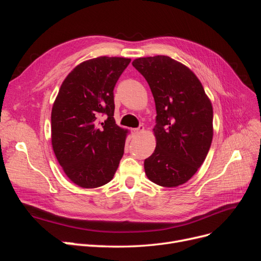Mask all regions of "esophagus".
<instances>
[{"label":"esophagus","instance_id":"1","mask_svg":"<svg viewBox=\"0 0 261 261\" xmlns=\"http://www.w3.org/2000/svg\"><path fill=\"white\" fill-rule=\"evenodd\" d=\"M141 132H144V126H143V125H140L138 128H133V129H132V133H133V134H140Z\"/></svg>","mask_w":261,"mask_h":261}]
</instances>
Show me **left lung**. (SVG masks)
Listing matches in <instances>:
<instances>
[{
  "instance_id": "1",
  "label": "left lung",
  "mask_w": 261,
  "mask_h": 261,
  "mask_svg": "<svg viewBox=\"0 0 261 261\" xmlns=\"http://www.w3.org/2000/svg\"><path fill=\"white\" fill-rule=\"evenodd\" d=\"M133 66L145 77L155 102L156 146L145 160L147 177L163 187L191 179L208 154L213 110L197 76L165 55L139 58Z\"/></svg>"
}]
</instances>
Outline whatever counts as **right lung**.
<instances>
[{
    "instance_id": "right-lung-1",
    "label": "right lung",
    "mask_w": 261,
    "mask_h": 261,
    "mask_svg": "<svg viewBox=\"0 0 261 261\" xmlns=\"http://www.w3.org/2000/svg\"><path fill=\"white\" fill-rule=\"evenodd\" d=\"M130 59L100 57L77 65L62 83L51 113L55 156L74 184L96 188L111 180L127 129L114 120V87ZM105 116V122L98 118Z\"/></svg>"
}]
</instances>
